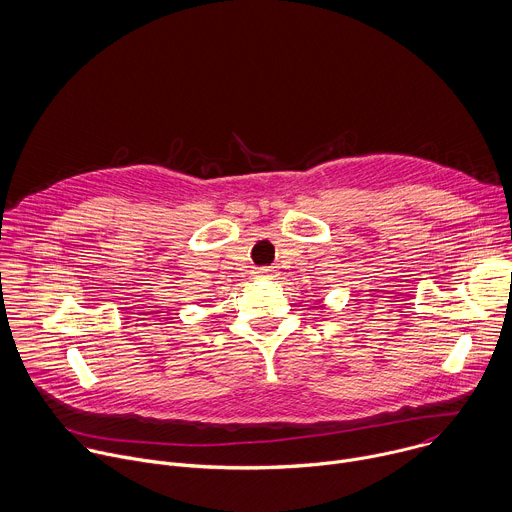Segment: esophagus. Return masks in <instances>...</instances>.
<instances>
[{
  "label": "esophagus",
  "mask_w": 512,
  "mask_h": 512,
  "mask_svg": "<svg viewBox=\"0 0 512 512\" xmlns=\"http://www.w3.org/2000/svg\"><path fill=\"white\" fill-rule=\"evenodd\" d=\"M255 273L259 279H275L277 277V271L273 267H263V269H257Z\"/></svg>",
  "instance_id": "34e87169"
}]
</instances>
